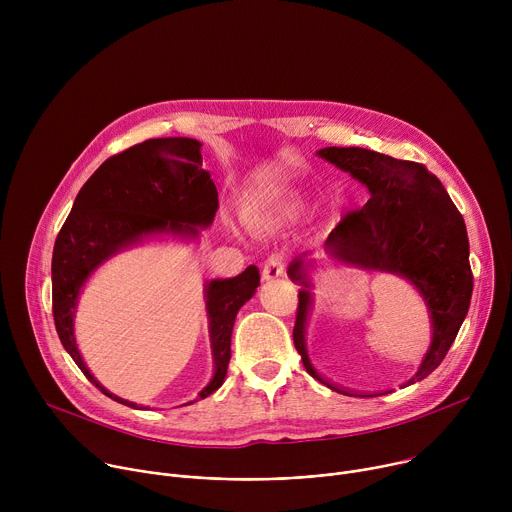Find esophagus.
I'll use <instances>...</instances> for the list:
<instances>
[{
    "label": "esophagus",
    "instance_id": "34e87169",
    "mask_svg": "<svg viewBox=\"0 0 512 512\" xmlns=\"http://www.w3.org/2000/svg\"><path fill=\"white\" fill-rule=\"evenodd\" d=\"M283 275V259L279 255H271L265 265H263V271H261V279L263 281H273L277 277Z\"/></svg>",
    "mask_w": 512,
    "mask_h": 512
}]
</instances>
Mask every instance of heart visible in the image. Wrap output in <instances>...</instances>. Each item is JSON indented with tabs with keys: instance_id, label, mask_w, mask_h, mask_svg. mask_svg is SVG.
Wrapping results in <instances>:
<instances>
[{
	"instance_id": "obj_1",
	"label": "heart",
	"mask_w": 512,
	"mask_h": 512,
	"mask_svg": "<svg viewBox=\"0 0 512 512\" xmlns=\"http://www.w3.org/2000/svg\"><path fill=\"white\" fill-rule=\"evenodd\" d=\"M308 212L306 204L300 200H287L281 202L273 212L265 214V216H255V223H275V221H298L304 214Z\"/></svg>"
}]
</instances>
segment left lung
Instances as JSON below:
<instances>
[{
  "instance_id": "1",
  "label": "left lung",
  "mask_w": 512,
  "mask_h": 512,
  "mask_svg": "<svg viewBox=\"0 0 512 512\" xmlns=\"http://www.w3.org/2000/svg\"><path fill=\"white\" fill-rule=\"evenodd\" d=\"M316 156L348 172L371 194L367 204L346 214L328 235L326 257L362 271L403 277L427 306L431 342L417 373L405 383L409 387L440 367L470 308L474 281L464 218L442 182L421 164L364 148H322ZM314 263V255L306 251L287 267L289 279L302 285L294 344L316 381L350 395L324 381L308 356L306 328L314 304Z\"/></svg>"
}]
</instances>
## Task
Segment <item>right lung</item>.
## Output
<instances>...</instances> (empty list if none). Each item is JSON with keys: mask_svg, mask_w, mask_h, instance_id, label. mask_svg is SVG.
I'll list each match as a JSON object with an SVG mask.
<instances>
[{"mask_svg": "<svg viewBox=\"0 0 512 512\" xmlns=\"http://www.w3.org/2000/svg\"><path fill=\"white\" fill-rule=\"evenodd\" d=\"M200 148L190 137H160L109 158L77 194L54 243L52 312L58 338L101 393L133 409L141 407L109 393L83 360L75 338L77 304L89 277L117 253L152 239L198 241L200 231L212 225L218 194L202 168ZM257 287L255 265L237 277L204 283L214 373L200 399L225 383L235 318Z\"/></svg>", "mask_w": 512, "mask_h": 512, "instance_id": "add662e5", "label": "right lung"}]
</instances>
